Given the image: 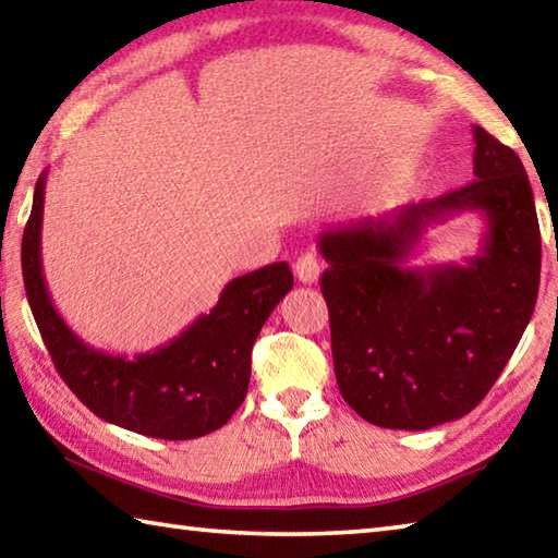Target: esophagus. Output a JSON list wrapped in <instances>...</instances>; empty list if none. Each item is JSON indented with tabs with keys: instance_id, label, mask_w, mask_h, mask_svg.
<instances>
[{
	"instance_id": "1",
	"label": "esophagus",
	"mask_w": 558,
	"mask_h": 558,
	"mask_svg": "<svg viewBox=\"0 0 558 558\" xmlns=\"http://www.w3.org/2000/svg\"><path fill=\"white\" fill-rule=\"evenodd\" d=\"M295 276L300 282H305V286H313V282L319 280V276H323V263H319L317 253L313 251L302 253V256L295 260Z\"/></svg>"
}]
</instances>
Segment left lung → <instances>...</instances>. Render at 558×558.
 I'll use <instances>...</instances> for the list:
<instances>
[{
  "mask_svg": "<svg viewBox=\"0 0 558 558\" xmlns=\"http://www.w3.org/2000/svg\"><path fill=\"white\" fill-rule=\"evenodd\" d=\"M475 182L319 235V288L342 399L364 421L426 430L458 421L493 389L532 319L542 235L522 159L472 128ZM460 210L484 214L465 267L409 269L422 233Z\"/></svg>",
  "mask_w": 558,
  "mask_h": 558,
  "instance_id": "left-lung-1",
  "label": "left lung"
}]
</instances>
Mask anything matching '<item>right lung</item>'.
Instances as JSON below:
<instances>
[{
  "mask_svg": "<svg viewBox=\"0 0 558 558\" xmlns=\"http://www.w3.org/2000/svg\"><path fill=\"white\" fill-rule=\"evenodd\" d=\"M46 172L34 189L22 239L24 288L51 362L69 389L98 415L149 438L192 440L221 428L245 399L251 349L278 302L292 290L288 263L231 280L209 315L155 352L106 354L56 313L41 270Z\"/></svg>",
  "mask_w": 558,
  "mask_h": 558,
  "instance_id": "right-lung-1",
  "label": "right lung"
}]
</instances>
